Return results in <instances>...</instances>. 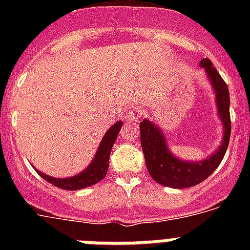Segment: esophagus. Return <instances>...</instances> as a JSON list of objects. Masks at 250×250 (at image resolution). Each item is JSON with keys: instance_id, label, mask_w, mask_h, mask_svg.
Returning <instances> with one entry per match:
<instances>
[{"instance_id": "esophagus-1", "label": "esophagus", "mask_w": 250, "mask_h": 250, "mask_svg": "<svg viewBox=\"0 0 250 250\" xmlns=\"http://www.w3.org/2000/svg\"><path fill=\"white\" fill-rule=\"evenodd\" d=\"M144 114V110L139 109V107H134V109L129 110L126 114V120L129 121H136L141 118V115Z\"/></svg>"}]
</instances>
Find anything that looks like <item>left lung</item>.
I'll use <instances>...</instances> for the list:
<instances>
[{
	"mask_svg": "<svg viewBox=\"0 0 250 250\" xmlns=\"http://www.w3.org/2000/svg\"><path fill=\"white\" fill-rule=\"evenodd\" d=\"M200 66L205 70L214 92H215L218 115L223 124L222 144L214 154L200 161L180 160L169 150L164 134L147 119L140 123V141L145 163L151 178L156 183L174 189H184L204 182L222 163L230 139V112H229V90L227 83L216 71L209 59H203Z\"/></svg>",
	"mask_w": 250,
	"mask_h": 250,
	"instance_id": "left-lung-1",
	"label": "left lung"
}]
</instances>
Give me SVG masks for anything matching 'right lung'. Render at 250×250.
<instances>
[{
  "instance_id": "obj_1",
  "label": "right lung",
  "mask_w": 250,
  "mask_h": 250,
  "mask_svg": "<svg viewBox=\"0 0 250 250\" xmlns=\"http://www.w3.org/2000/svg\"><path fill=\"white\" fill-rule=\"evenodd\" d=\"M121 125H123V121H118V123H115L106 131L100 145H99L98 151H96L94 159H92L91 164L86 167L83 171H81L80 174L71 176V178L60 179L46 175V174L41 173L37 169L36 171L39 173L40 176H42L45 179L46 182L51 183V184L60 188V189H65V190H80V189H83V188L91 187V185L101 182L105 178L107 169H109L110 152H111L112 145H114V143L118 139Z\"/></svg>"
}]
</instances>
